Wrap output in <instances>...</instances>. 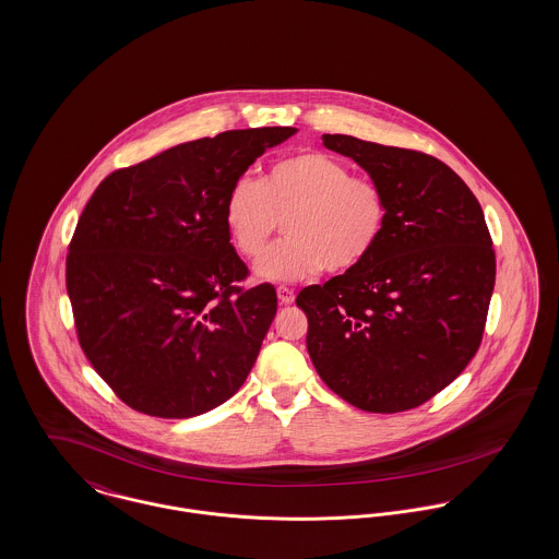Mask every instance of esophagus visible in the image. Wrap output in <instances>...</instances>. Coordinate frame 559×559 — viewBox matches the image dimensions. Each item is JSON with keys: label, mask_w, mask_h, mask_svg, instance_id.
Returning <instances> with one entry per match:
<instances>
[{"label": "esophagus", "mask_w": 559, "mask_h": 559, "mask_svg": "<svg viewBox=\"0 0 559 559\" xmlns=\"http://www.w3.org/2000/svg\"><path fill=\"white\" fill-rule=\"evenodd\" d=\"M276 296H278L281 306H287V304H292V301L296 300V294H294V289H289V287H278V289H276Z\"/></svg>", "instance_id": "34e87169"}]
</instances>
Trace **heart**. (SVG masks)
<instances>
[{"label":"heart","mask_w":559,"mask_h":559,"mask_svg":"<svg viewBox=\"0 0 559 559\" xmlns=\"http://www.w3.org/2000/svg\"><path fill=\"white\" fill-rule=\"evenodd\" d=\"M389 204L379 182L332 155L301 151L270 164L259 182L240 178L225 200V227L245 258H258L278 221L285 240L255 265L270 283H294L319 270L348 272L370 258L385 231Z\"/></svg>","instance_id":"b5f03b06"}]
</instances>
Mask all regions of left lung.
<instances>
[{
	"label": "left lung",
	"instance_id": "1",
	"mask_svg": "<svg viewBox=\"0 0 559 559\" xmlns=\"http://www.w3.org/2000/svg\"><path fill=\"white\" fill-rule=\"evenodd\" d=\"M323 144L383 187L386 225L370 258L304 287L308 355L334 393L368 413L421 406L480 346L496 253L468 185L440 159L344 133Z\"/></svg>",
	"mask_w": 559,
	"mask_h": 559
}]
</instances>
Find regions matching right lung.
I'll list each match as a JSON object with an SVG mask.
<instances>
[{
	"label": "right lung",
	"instance_id": "obj_1",
	"mask_svg": "<svg viewBox=\"0 0 559 559\" xmlns=\"http://www.w3.org/2000/svg\"><path fill=\"white\" fill-rule=\"evenodd\" d=\"M296 128L231 129L106 176L66 261L79 343L138 413L189 419L247 381L276 314L225 227L231 187Z\"/></svg>",
	"mask_w": 559,
	"mask_h": 559
}]
</instances>
